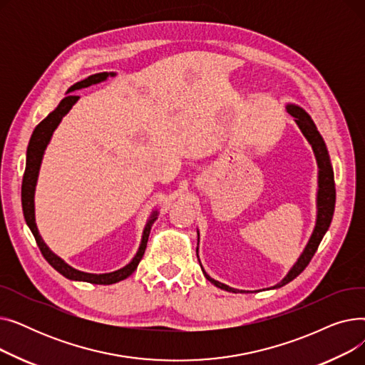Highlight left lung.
<instances>
[{
  "label": "left lung",
  "instance_id": "1",
  "mask_svg": "<svg viewBox=\"0 0 365 365\" xmlns=\"http://www.w3.org/2000/svg\"><path fill=\"white\" fill-rule=\"evenodd\" d=\"M287 112H289L292 117H294L296 124L299 125V128L303 133V136L306 138V140H308L309 145L312 146V150H314L315 158H317V164H318L317 222H315L314 232H312L308 244H306L303 253L300 255L297 262L293 264V267L289 271V274H287L278 284H275L274 287H269V289H266V290L279 289V287L289 284L290 281H293L297 275H300L304 271V267L309 264L311 259L314 257L317 248H318L321 240L324 238L325 232L329 231L331 219H333V213H334V204H336V187H334L333 165H331V161H330L327 146H325V142L319 134L315 123L309 117V113L306 112L303 108L297 106V105L289 103V105H287ZM198 242H200V232H198ZM197 257H198V247H197ZM200 264H201V262H200ZM201 269H202V266H201ZM202 274L210 282L215 284L217 289H222L225 292H231V293H245L244 290L232 289V287H229L223 282H219V281L213 279L204 269H202Z\"/></svg>",
  "mask_w": 365,
  "mask_h": 365
}]
</instances>
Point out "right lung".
I'll list each match as a JSON object with an SVG mask.
<instances>
[{
	"label": "right lung",
	"mask_w": 365,
	"mask_h": 365,
	"mask_svg": "<svg viewBox=\"0 0 365 365\" xmlns=\"http://www.w3.org/2000/svg\"><path fill=\"white\" fill-rule=\"evenodd\" d=\"M115 73H108V72H101V73H94L90 75L88 78L75 83L73 86L69 87L68 93L80 90L93 84H99L102 81H105L108 76H113ZM80 99V96H66L65 99L61 101V103L57 105V108L50 112L47 117L38 124L32 133L29 145H28V150H26V167H25V175H24V182H22V208H24V216L26 220V225L29 226L31 232L40 247V250L44 256V259L54 267V269L62 274L65 278L72 279V281H84V282H91V284H101V285H109V284H115L118 281L125 279L127 277H130L136 267L139 264V262L142 260L145 250H146V244H148V238L150 234V227L158 219V212H152L150 217L148 219L143 234H142V241L139 245V250L131 259V262L128 264H125L124 267L118 271H113L109 274H88V272H83L75 269V267L69 266L65 260H62L59 256L54 255L50 248L47 247V244L43 241L40 232H38V227L35 223V202H34V197H35V186H36V180H38V173H40V167H41V161L44 157V152L47 145L50 143V139L53 136L54 130L57 128V125L61 124L62 118L65 115L71 110V108L76 103V101Z\"/></svg>",
	"instance_id": "obj_1"
}]
</instances>
